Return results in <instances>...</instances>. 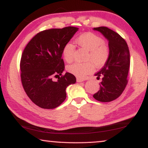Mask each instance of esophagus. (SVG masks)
<instances>
[{"instance_id": "34e87169", "label": "esophagus", "mask_w": 148, "mask_h": 148, "mask_svg": "<svg viewBox=\"0 0 148 148\" xmlns=\"http://www.w3.org/2000/svg\"><path fill=\"white\" fill-rule=\"evenodd\" d=\"M84 80L80 78H77V82H78V83H81V82H83Z\"/></svg>"}]
</instances>
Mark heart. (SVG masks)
Segmentation results:
<instances>
[{
	"instance_id": "1",
	"label": "heart",
	"mask_w": 148,
	"mask_h": 148,
	"mask_svg": "<svg viewBox=\"0 0 148 148\" xmlns=\"http://www.w3.org/2000/svg\"><path fill=\"white\" fill-rule=\"evenodd\" d=\"M77 45L88 51L87 60L93 62L97 67H101L107 61L109 57V49L104 40L99 36L92 33H85L75 40ZM75 47L71 43L68 42L63 46L62 55L68 63L71 62L74 58ZM91 61L85 63L75 62L69 65L67 70L75 75L84 78L94 69V64Z\"/></svg>"
}]
</instances>
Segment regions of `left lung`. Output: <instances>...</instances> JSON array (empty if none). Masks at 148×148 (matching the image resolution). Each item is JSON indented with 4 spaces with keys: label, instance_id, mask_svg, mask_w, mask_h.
Listing matches in <instances>:
<instances>
[{
    "label": "left lung",
    "instance_id": "left-lung-1",
    "mask_svg": "<svg viewBox=\"0 0 148 148\" xmlns=\"http://www.w3.org/2000/svg\"><path fill=\"white\" fill-rule=\"evenodd\" d=\"M108 40L109 57L104 67L95 74L102 77L99 91L93 97L100 102H110L120 96L128 83L130 57L127 43L119 34L107 27L93 28Z\"/></svg>",
    "mask_w": 148,
    "mask_h": 148
}]
</instances>
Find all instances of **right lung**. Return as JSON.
Masks as SVG:
<instances>
[{"label":"right lung","mask_w":148,"mask_h":148,"mask_svg":"<svg viewBox=\"0 0 148 148\" xmlns=\"http://www.w3.org/2000/svg\"><path fill=\"white\" fill-rule=\"evenodd\" d=\"M79 28L65 27L37 34L24 49L20 60L21 81L31 101L40 108L53 109L66 99V88L76 78L65 69L62 50ZM53 77L58 81L53 80Z\"/></svg>","instance_id":"obj_1"}]
</instances>
